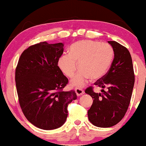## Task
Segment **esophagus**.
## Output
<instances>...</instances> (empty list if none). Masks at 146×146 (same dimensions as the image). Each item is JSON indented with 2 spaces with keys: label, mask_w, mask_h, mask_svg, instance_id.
I'll return each instance as SVG.
<instances>
[{
  "label": "esophagus",
  "mask_w": 146,
  "mask_h": 146,
  "mask_svg": "<svg viewBox=\"0 0 146 146\" xmlns=\"http://www.w3.org/2000/svg\"><path fill=\"white\" fill-rule=\"evenodd\" d=\"M75 93H76L78 96H81V95H82L84 93V91L82 88H75Z\"/></svg>",
  "instance_id": "34e87169"
}]
</instances>
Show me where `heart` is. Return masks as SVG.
Wrapping results in <instances>:
<instances>
[{
    "mask_svg": "<svg viewBox=\"0 0 146 146\" xmlns=\"http://www.w3.org/2000/svg\"><path fill=\"white\" fill-rule=\"evenodd\" d=\"M114 57V50L108 43L91 40L75 42L70 46L68 55H62L58 60V66L64 74L73 78L78 68L80 71L71 80L75 86H83L90 78H102L110 68Z\"/></svg>",
    "mask_w": 146,
    "mask_h": 146,
    "instance_id": "1",
    "label": "heart"
}]
</instances>
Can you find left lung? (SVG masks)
<instances>
[{
    "mask_svg": "<svg viewBox=\"0 0 146 146\" xmlns=\"http://www.w3.org/2000/svg\"><path fill=\"white\" fill-rule=\"evenodd\" d=\"M114 50V59L105 75L94 83L101 87L102 93H97L92 87L85 93L91 96L93 102L88 110L90 123L100 128L116 125L124 117L130 104L135 84L132 60L125 46L115 41H108ZM106 88L107 90H103Z\"/></svg>",
    "mask_w": 146,
    "mask_h": 146,
    "instance_id": "left-lung-1",
    "label": "left lung"
}]
</instances>
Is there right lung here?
Listing matches in <instances>:
<instances>
[{
  "mask_svg": "<svg viewBox=\"0 0 146 146\" xmlns=\"http://www.w3.org/2000/svg\"><path fill=\"white\" fill-rule=\"evenodd\" d=\"M63 43L42 42L23 52L16 69V89L25 117L37 128L54 130L68 116L67 106L77 99L75 90L64 91L68 80L58 66Z\"/></svg>",
  "mask_w": 146,
  "mask_h": 146,
  "instance_id": "obj_1",
  "label": "right lung"
}]
</instances>
